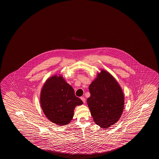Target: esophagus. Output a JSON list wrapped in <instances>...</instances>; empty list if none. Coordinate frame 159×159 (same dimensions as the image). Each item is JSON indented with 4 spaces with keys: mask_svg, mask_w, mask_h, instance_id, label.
Instances as JSON below:
<instances>
[{
    "mask_svg": "<svg viewBox=\"0 0 159 159\" xmlns=\"http://www.w3.org/2000/svg\"><path fill=\"white\" fill-rule=\"evenodd\" d=\"M80 99L84 103H85V99L84 97H81Z\"/></svg>",
    "mask_w": 159,
    "mask_h": 159,
    "instance_id": "1",
    "label": "esophagus"
}]
</instances>
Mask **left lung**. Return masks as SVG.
<instances>
[{
	"mask_svg": "<svg viewBox=\"0 0 159 159\" xmlns=\"http://www.w3.org/2000/svg\"><path fill=\"white\" fill-rule=\"evenodd\" d=\"M87 103L95 122L108 128L119 120L124 107V96L117 81L109 72L102 70L90 85Z\"/></svg>",
	"mask_w": 159,
	"mask_h": 159,
	"instance_id": "obj_1",
	"label": "left lung"
}]
</instances>
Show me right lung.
<instances>
[{"label": "right lung", "mask_w": 159, "mask_h": 159, "mask_svg": "<svg viewBox=\"0 0 159 159\" xmlns=\"http://www.w3.org/2000/svg\"><path fill=\"white\" fill-rule=\"evenodd\" d=\"M40 100L46 117L60 126L69 124L75 107L83 104L61 75L52 76L47 79L42 88Z\"/></svg>", "instance_id": "add662e5"}]
</instances>
